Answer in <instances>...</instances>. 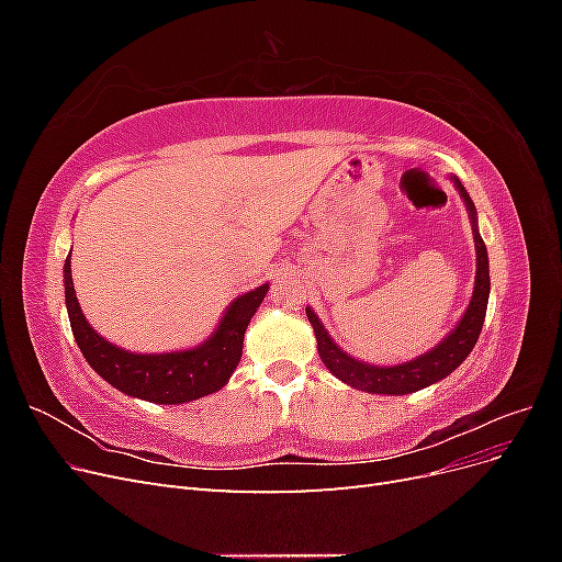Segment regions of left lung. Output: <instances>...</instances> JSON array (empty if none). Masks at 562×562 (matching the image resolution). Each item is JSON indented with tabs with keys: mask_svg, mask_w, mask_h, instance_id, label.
Listing matches in <instances>:
<instances>
[{
	"mask_svg": "<svg viewBox=\"0 0 562 562\" xmlns=\"http://www.w3.org/2000/svg\"><path fill=\"white\" fill-rule=\"evenodd\" d=\"M459 196L464 199L467 211L471 217L473 229V244H475V283L469 307L457 323L454 330L436 345L431 351L417 356L413 361H405L398 366H370L359 359H351L349 353L339 349L328 330L323 328V323L314 314L312 307H307V318L316 335L318 356L323 366H326L337 380H342L349 386H356L361 391H370V394H389V396H405L429 386L434 382H440L448 378L454 368L462 366V361L471 353V349L479 342V335L483 330V321L487 312V297H490V267H487V250L479 234V223H475V206L464 190V184L459 178H452Z\"/></svg>",
	"mask_w": 562,
	"mask_h": 562,
	"instance_id": "left-lung-1",
	"label": "left lung"
}]
</instances>
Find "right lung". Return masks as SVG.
<instances>
[{
    "label": "right lung",
    "mask_w": 562,
    "mask_h": 562,
    "mask_svg": "<svg viewBox=\"0 0 562 562\" xmlns=\"http://www.w3.org/2000/svg\"><path fill=\"white\" fill-rule=\"evenodd\" d=\"M63 274L67 316H70V326L83 359L114 389L124 391L128 396L161 405H178L203 398L215 394L217 389H223L229 382L232 372L241 361L248 323L269 291V283H262L255 291L236 297L227 307L223 321H220L217 330L206 342L194 349L168 353H133L108 342L83 318L79 300L75 295L70 255L65 260Z\"/></svg>",
    "instance_id": "add662e5"
}]
</instances>
